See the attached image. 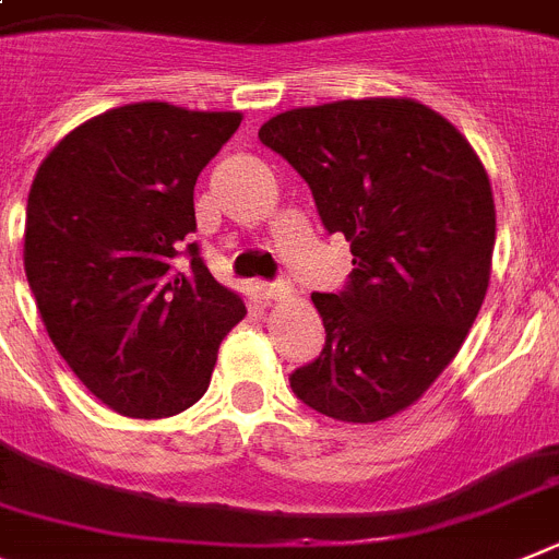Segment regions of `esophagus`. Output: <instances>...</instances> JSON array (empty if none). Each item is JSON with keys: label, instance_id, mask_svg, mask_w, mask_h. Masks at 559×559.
<instances>
[{"label": "esophagus", "instance_id": "obj_1", "mask_svg": "<svg viewBox=\"0 0 559 559\" xmlns=\"http://www.w3.org/2000/svg\"><path fill=\"white\" fill-rule=\"evenodd\" d=\"M259 293L266 304H273V300L289 298V295H293V286H289V281H273V284H270V281H261Z\"/></svg>", "mask_w": 559, "mask_h": 559}]
</instances>
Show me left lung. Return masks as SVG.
<instances>
[{"label":"left lung","mask_w":559,"mask_h":559,"mask_svg":"<svg viewBox=\"0 0 559 559\" xmlns=\"http://www.w3.org/2000/svg\"><path fill=\"white\" fill-rule=\"evenodd\" d=\"M259 140L307 179L323 227L354 255L343 293H312L326 346L289 385L337 421L391 419L450 366L484 304L487 168L448 118L411 98L300 106Z\"/></svg>","instance_id":"left-lung-1"}]
</instances>
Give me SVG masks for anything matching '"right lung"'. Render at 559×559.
Returning a JSON list of instances; mask_svg holds the SVG:
<instances>
[{"mask_svg": "<svg viewBox=\"0 0 559 559\" xmlns=\"http://www.w3.org/2000/svg\"><path fill=\"white\" fill-rule=\"evenodd\" d=\"M241 111L145 100L72 129L38 165L24 273L52 346L104 405L165 419L202 400L245 300L199 247L193 186ZM179 251L192 255L174 267Z\"/></svg>", "mask_w": 559, "mask_h": 559, "instance_id": "1", "label": "right lung"}]
</instances>
